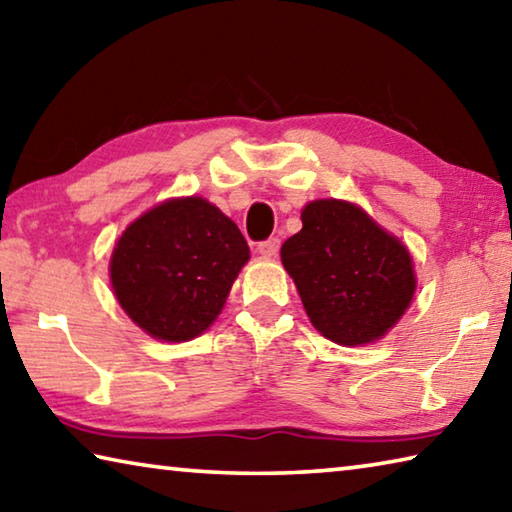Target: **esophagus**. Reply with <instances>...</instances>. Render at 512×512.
Masks as SVG:
<instances>
[{
  "label": "esophagus",
  "mask_w": 512,
  "mask_h": 512,
  "mask_svg": "<svg viewBox=\"0 0 512 512\" xmlns=\"http://www.w3.org/2000/svg\"><path fill=\"white\" fill-rule=\"evenodd\" d=\"M279 247H281L279 238H267L263 242H258V251H261V256H265V258H272L279 254Z\"/></svg>",
  "instance_id": "obj_1"
}]
</instances>
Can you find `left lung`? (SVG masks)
<instances>
[{"instance_id":"obj_1","label":"left lung","mask_w":512,"mask_h":512,"mask_svg":"<svg viewBox=\"0 0 512 512\" xmlns=\"http://www.w3.org/2000/svg\"><path fill=\"white\" fill-rule=\"evenodd\" d=\"M301 222L303 229L283 242L281 261L312 326L342 346L387 335L416 292L407 247L344 200L306 204Z\"/></svg>"}]
</instances>
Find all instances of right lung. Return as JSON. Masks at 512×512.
Wrapping results in <instances>:
<instances>
[{
    "mask_svg": "<svg viewBox=\"0 0 512 512\" xmlns=\"http://www.w3.org/2000/svg\"><path fill=\"white\" fill-rule=\"evenodd\" d=\"M247 240L202 197H177L134 220L116 240L110 279L116 301L150 337L186 342L220 315Z\"/></svg>",
    "mask_w": 512,
    "mask_h": 512,
    "instance_id": "right-lung-1",
    "label": "right lung"
}]
</instances>
